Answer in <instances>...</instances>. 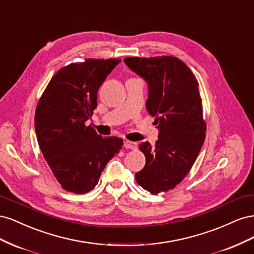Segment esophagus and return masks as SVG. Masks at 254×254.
I'll return each mask as SVG.
<instances>
[{"instance_id": "1", "label": "esophagus", "mask_w": 254, "mask_h": 254, "mask_svg": "<svg viewBox=\"0 0 254 254\" xmlns=\"http://www.w3.org/2000/svg\"><path fill=\"white\" fill-rule=\"evenodd\" d=\"M124 146H125V148H128V149H136L137 148V143L127 140V141L124 142Z\"/></svg>"}]
</instances>
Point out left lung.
I'll list each match as a JSON object with an SVG mask.
<instances>
[{"label":"left lung","mask_w":254,"mask_h":254,"mask_svg":"<svg viewBox=\"0 0 254 254\" xmlns=\"http://www.w3.org/2000/svg\"><path fill=\"white\" fill-rule=\"evenodd\" d=\"M124 63L148 83L146 109L156 118L159 139L153 147L147 141L140 144L146 163L135 180L157 195L184 179L203 145L206 125L199 83L177 57H127Z\"/></svg>","instance_id":"left-lung-1"}]
</instances>
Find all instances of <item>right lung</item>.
<instances>
[{
    "mask_svg": "<svg viewBox=\"0 0 254 254\" xmlns=\"http://www.w3.org/2000/svg\"><path fill=\"white\" fill-rule=\"evenodd\" d=\"M121 59H86L61 67L38 102L35 129L42 155L67 191L86 194L97 184L123 139L102 136L86 122L97 106V91Z\"/></svg>",
    "mask_w": 254,
    "mask_h": 254,
    "instance_id": "1",
    "label": "right lung"
}]
</instances>
